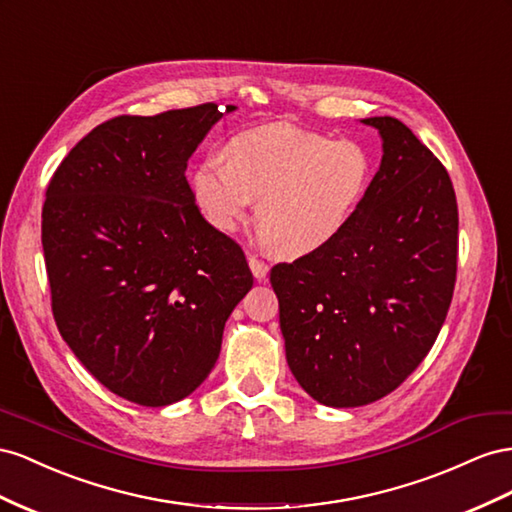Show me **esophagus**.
I'll return each instance as SVG.
<instances>
[{
  "mask_svg": "<svg viewBox=\"0 0 512 512\" xmlns=\"http://www.w3.org/2000/svg\"><path fill=\"white\" fill-rule=\"evenodd\" d=\"M248 266H251V272L257 281H264L266 274H268V264L266 261H261L255 255H248Z\"/></svg>",
  "mask_w": 512,
  "mask_h": 512,
  "instance_id": "obj_1",
  "label": "esophagus"
}]
</instances>
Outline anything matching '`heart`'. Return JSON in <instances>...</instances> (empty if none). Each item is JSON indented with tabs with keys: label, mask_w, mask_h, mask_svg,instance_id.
<instances>
[{
	"label": "heart",
	"mask_w": 512,
	"mask_h": 512,
	"mask_svg": "<svg viewBox=\"0 0 512 512\" xmlns=\"http://www.w3.org/2000/svg\"><path fill=\"white\" fill-rule=\"evenodd\" d=\"M373 182V158L356 141H332L276 122L238 133L227 158L212 154L191 175L199 212L218 231L257 225L276 253L300 257L337 240Z\"/></svg>",
	"instance_id": "obj_1"
}]
</instances>
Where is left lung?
I'll return each instance as SVG.
<instances>
[{
    "mask_svg": "<svg viewBox=\"0 0 512 512\" xmlns=\"http://www.w3.org/2000/svg\"><path fill=\"white\" fill-rule=\"evenodd\" d=\"M382 165L337 240L270 283L291 373L328 407L386 397L425 360L457 279L459 212L444 165L397 118H367Z\"/></svg>",
    "mask_w": 512,
    "mask_h": 512,
    "instance_id": "1",
    "label": "left lung"
}]
</instances>
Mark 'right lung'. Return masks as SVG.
I'll list each match as a JSON object with an SVG mask.
<instances>
[{
    "label": "right lung",
    "mask_w": 512,
    "mask_h": 512,
    "mask_svg": "<svg viewBox=\"0 0 512 512\" xmlns=\"http://www.w3.org/2000/svg\"><path fill=\"white\" fill-rule=\"evenodd\" d=\"M221 118L214 102L120 115L85 135L47 186L57 330L102 386L145 407L201 386L253 287L242 248L201 216L184 175Z\"/></svg>",
    "instance_id": "obj_1"
}]
</instances>
